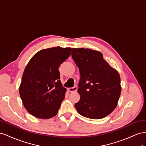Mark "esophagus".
I'll return each mask as SVG.
<instances>
[{
	"label": "esophagus",
	"instance_id": "34e87169",
	"mask_svg": "<svg viewBox=\"0 0 146 146\" xmlns=\"http://www.w3.org/2000/svg\"><path fill=\"white\" fill-rule=\"evenodd\" d=\"M78 90V87L74 86L73 87H70V88L68 89V90L70 92H76Z\"/></svg>",
	"mask_w": 146,
	"mask_h": 146
}]
</instances>
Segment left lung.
<instances>
[{"label":"left lung","instance_id":"left-lung-1","mask_svg":"<svg viewBox=\"0 0 146 146\" xmlns=\"http://www.w3.org/2000/svg\"><path fill=\"white\" fill-rule=\"evenodd\" d=\"M72 57L81 74L78 89L80 100L74 105L78 112L89 119L105 117L117 106L121 93L118 72L99 51L73 48Z\"/></svg>","mask_w":146,"mask_h":146}]
</instances>
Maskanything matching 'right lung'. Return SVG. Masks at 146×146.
<instances>
[{"mask_svg": "<svg viewBox=\"0 0 146 146\" xmlns=\"http://www.w3.org/2000/svg\"><path fill=\"white\" fill-rule=\"evenodd\" d=\"M72 48L59 46L42 49L32 57L25 68L19 95L27 111L35 117L55 116L66 89L60 82L59 67L68 59Z\"/></svg>", "mask_w": 146, "mask_h": 146, "instance_id": "1", "label": "right lung"}]
</instances>
